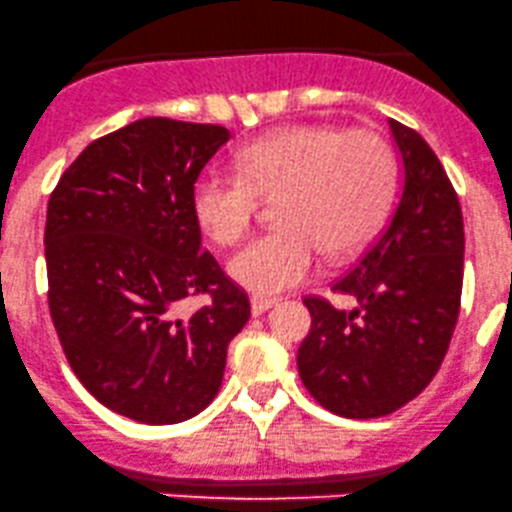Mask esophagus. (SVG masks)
Segmentation results:
<instances>
[{
    "mask_svg": "<svg viewBox=\"0 0 512 512\" xmlns=\"http://www.w3.org/2000/svg\"><path fill=\"white\" fill-rule=\"evenodd\" d=\"M276 302V298H266V295H251V312H254V315H263V312L271 310Z\"/></svg>",
    "mask_w": 512,
    "mask_h": 512,
    "instance_id": "esophagus-1",
    "label": "esophagus"
}]
</instances>
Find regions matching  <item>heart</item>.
I'll return each mask as SVG.
<instances>
[{
  "mask_svg": "<svg viewBox=\"0 0 512 512\" xmlns=\"http://www.w3.org/2000/svg\"><path fill=\"white\" fill-rule=\"evenodd\" d=\"M236 175L207 170L192 185V212L214 244L244 239L258 197H276V227L229 263L239 285L278 295L315 271L317 254L337 258L366 244L386 217L395 188L393 148L368 129L293 124L234 156Z\"/></svg>",
  "mask_w": 512,
  "mask_h": 512,
  "instance_id": "1",
  "label": "heart"
}]
</instances>
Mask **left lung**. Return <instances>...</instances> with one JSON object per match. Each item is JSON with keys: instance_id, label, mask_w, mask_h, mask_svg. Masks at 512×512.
<instances>
[{"instance_id": "8db88e82", "label": "left lung", "mask_w": 512, "mask_h": 512, "mask_svg": "<svg viewBox=\"0 0 512 512\" xmlns=\"http://www.w3.org/2000/svg\"><path fill=\"white\" fill-rule=\"evenodd\" d=\"M403 190L386 227L332 290L339 310L305 295L310 334L298 349L307 393L334 415L368 420L403 408L437 376L459 320L464 219L447 170L410 126L390 119Z\"/></svg>"}]
</instances>
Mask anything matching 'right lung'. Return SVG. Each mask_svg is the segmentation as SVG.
<instances>
[{
  "label": "right lung",
  "instance_id": "obj_1",
  "mask_svg": "<svg viewBox=\"0 0 512 512\" xmlns=\"http://www.w3.org/2000/svg\"><path fill=\"white\" fill-rule=\"evenodd\" d=\"M227 141L217 124L139 119L92 141L48 200V307L63 354L102 405L136 422L205 410L249 322V295L202 251L192 212V185ZM190 297L206 302L188 313Z\"/></svg>",
  "mask_w": 512,
  "mask_h": 512
}]
</instances>
